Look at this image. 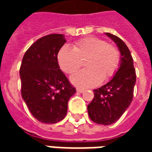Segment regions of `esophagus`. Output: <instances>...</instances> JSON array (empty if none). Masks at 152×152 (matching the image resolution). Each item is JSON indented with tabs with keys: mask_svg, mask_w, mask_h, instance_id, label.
<instances>
[{
	"mask_svg": "<svg viewBox=\"0 0 152 152\" xmlns=\"http://www.w3.org/2000/svg\"><path fill=\"white\" fill-rule=\"evenodd\" d=\"M76 91L79 93H83L84 91V90L82 89V88H76Z\"/></svg>",
	"mask_w": 152,
	"mask_h": 152,
	"instance_id": "obj_1",
	"label": "esophagus"
}]
</instances>
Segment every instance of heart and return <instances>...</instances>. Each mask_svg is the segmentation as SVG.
<instances>
[{
    "label": "heart",
    "instance_id": "obj_1",
    "mask_svg": "<svg viewBox=\"0 0 152 152\" xmlns=\"http://www.w3.org/2000/svg\"><path fill=\"white\" fill-rule=\"evenodd\" d=\"M86 60L87 69L74 73L71 82L80 88H92L107 80L117 72L121 62L120 52L104 39L89 37L76 42L73 48L61 47L57 61L61 70L71 74L78 70Z\"/></svg>",
    "mask_w": 152,
    "mask_h": 152
}]
</instances>
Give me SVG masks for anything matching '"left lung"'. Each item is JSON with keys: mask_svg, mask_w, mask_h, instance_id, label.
<instances>
[{"mask_svg": "<svg viewBox=\"0 0 152 152\" xmlns=\"http://www.w3.org/2000/svg\"><path fill=\"white\" fill-rule=\"evenodd\" d=\"M121 53L119 69L110 82L94 90V98L88 106V115L99 125L116 122L129 106L133 98L136 72L133 60L128 46L116 35L106 33Z\"/></svg>", "mask_w": 152, "mask_h": 152, "instance_id": "1", "label": "left lung"}]
</instances>
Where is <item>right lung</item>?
Listing matches in <instances>:
<instances>
[{"label": "right lung", "mask_w": 152, "mask_h": 152, "mask_svg": "<svg viewBox=\"0 0 152 152\" xmlns=\"http://www.w3.org/2000/svg\"><path fill=\"white\" fill-rule=\"evenodd\" d=\"M64 35L42 37L30 46L20 69L21 95L31 114L42 123L54 124L67 114L68 102L76 93L60 69L57 54Z\"/></svg>", "instance_id": "right-lung-1"}]
</instances>
